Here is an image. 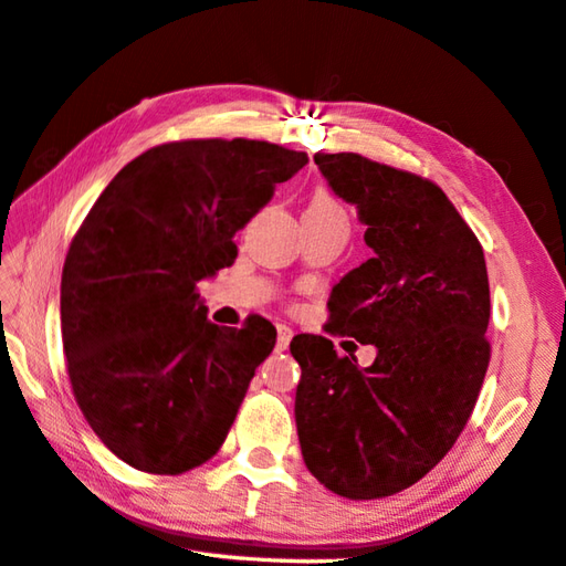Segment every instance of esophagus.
Masks as SVG:
<instances>
[{
  "label": "esophagus",
  "mask_w": 566,
  "mask_h": 566,
  "mask_svg": "<svg viewBox=\"0 0 566 566\" xmlns=\"http://www.w3.org/2000/svg\"><path fill=\"white\" fill-rule=\"evenodd\" d=\"M290 342H292V328H286V326L276 328V348H280V352H286Z\"/></svg>",
  "instance_id": "1"
}]
</instances>
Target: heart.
Wrapping results in <instances>:
<instances>
[{
  "label": "heart",
  "instance_id": "b5f03b06",
  "mask_svg": "<svg viewBox=\"0 0 566 566\" xmlns=\"http://www.w3.org/2000/svg\"><path fill=\"white\" fill-rule=\"evenodd\" d=\"M304 214H316V218H346L342 205H338L326 190H316L312 195Z\"/></svg>",
  "mask_w": 566,
  "mask_h": 566
}]
</instances>
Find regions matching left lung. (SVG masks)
<instances>
[{
	"label": "left lung",
	"instance_id": "1",
	"mask_svg": "<svg viewBox=\"0 0 566 566\" xmlns=\"http://www.w3.org/2000/svg\"><path fill=\"white\" fill-rule=\"evenodd\" d=\"M314 163L356 205L374 252L332 290L328 332L374 344L376 358L361 368L332 338L294 336L296 433L324 488L388 497L446 458L475 408L490 364L485 254L436 182L358 153Z\"/></svg>",
	"mask_w": 566,
	"mask_h": 566
}]
</instances>
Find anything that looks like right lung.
Instances as JSON below:
<instances>
[{
  "label": "right lung",
  "mask_w": 566,
  "mask_h": 566,
  "mask_svg": "<svg viewBox=\"0 0 566 566\" xmlns=\"http://www.w3.org/2000/svg\"><path fill=\"white\" fill-rule=\"evenodd\" d=\"M306 153L266 140H180L130 160L86 214L61 274V336L81 413L113 455L180 475L218 453L276 328L208 318L198 282Z\"/></svg>",
  "instance_id": "obj_1"
}]
</instances>
